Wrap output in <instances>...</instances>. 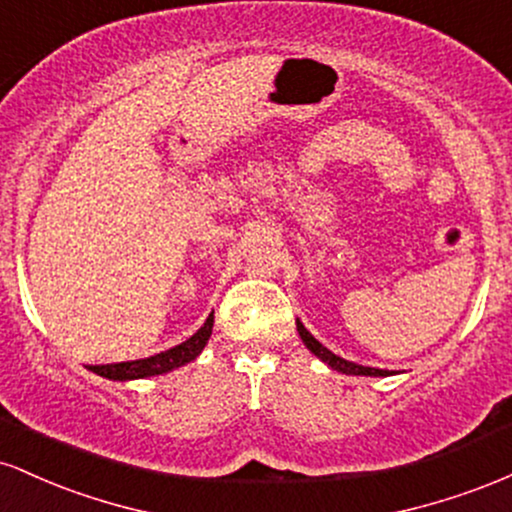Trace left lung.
<instances>
[{"label": "left lung", "mask_w": 512, "mask_h": 512, "mask_svg": "<svg viewBox=\"0 0 512 512\" xmlns=\"http://www.w3.org/2000/svg\"><path fill=\"white\" fill-rule=\"evenodd\" d=\"M296 327H298V334H301L303 344L308 346L313 354L320 358V361H325L327 366H330L332 370H337V373H346V375H370V378H387V375H392L390 370H383V368H368V366H358V363L354 361H346V358L332 354L327 346H322L317 339L310 334L308 330L303 327L301 320H296Z\"/></svg>", "instance_id": "left-lung-1"}]
</instances>
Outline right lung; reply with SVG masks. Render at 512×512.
Returning <instances> with one entry per match:
<instances>
[{
  "label": "right lung",
  "mask_w": 512,
  "mask_h": 512,
  "mask_svg": "<svg viewBox=\"0 0 512 512\" xmlns=\"http://www.w3.org/2000/svg\"><path fill=\"white\" fill-rule=\"evenodd\" d=\"M211 327H214V313L207 317L199 330L192 334L190 339L173 346V349L161 351V354L149 356V358H139V361H122V363H105V366H88V370H93L96 375L108 380H139V378H151V375H163L168 370L185 366V363L195 361V358L202 354V349L207 346L209 337H211Z\"/></svg>",
  "instance_id": "1"
}]
</instances>
